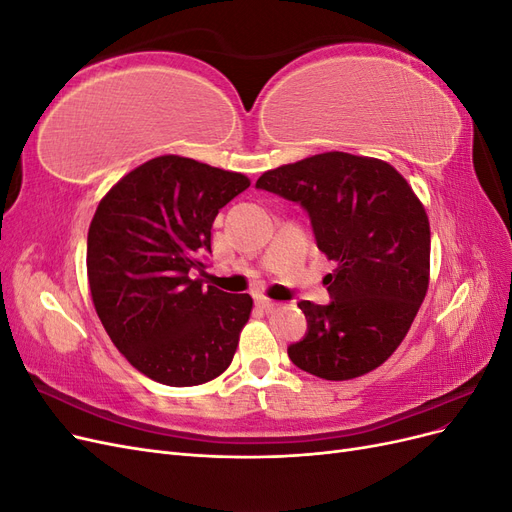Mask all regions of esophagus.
Here are the masks:
<instances>
[{"mask_svg":"<svg viewBox=\"0 0 512 512\" xmlns=\"http://www.w3.org/2000/svg\"><path fill=\"white\" fill-rule=\"evenodd\" d=\"M256 305L262 307V309H267V312H269V309H275L280 303L273 301V299H267V297H256Z\"/></svg>","mask_w":512,"mask_h":512,"instance_id":"34e87169","label":"esophagus"}]
</instances>
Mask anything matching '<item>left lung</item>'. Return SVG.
Segmentation results:
<instances>
[{"label": "left lung", "mask_w": 512, "mask_h": 512, "mask_svg": "<svg viewBox=\"0 0 512 512\" xmlns=\"http://www.w3.org/2000/svg\"><path fill=\"white\" fill-rule=\"evenodd\" d=\"M312 220L318 250L337 262L327 305L301 301L307 333L290 361L324 380L380 367L404 342L429 286L431 232L421 200L397 170L344 151L267 170L256 181Z\"/></svg>", "instance_id": "8db88e82"}]
</instances>
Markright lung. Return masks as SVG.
I'll return each mask as SVG.
<instances>
[{
	"label": "right lung",
	"mask_w": 512,
	"mask_h": 512,
	"mask_svg": "<svg viewBox=\"0 0 512 512\" xmlns=\"http://www.w3.org/2000/svg\"><path fill=\"white\" fill-rule=\"evenodd\" d=\"M250 188L241 173L192 158H153L119 179L87 235L100 322L147 378L196 386L224 374L252 312L250 294L205 286L211 226Z\"/></svg>",
	"instance_id": "add662e5"
}]
</instances>
